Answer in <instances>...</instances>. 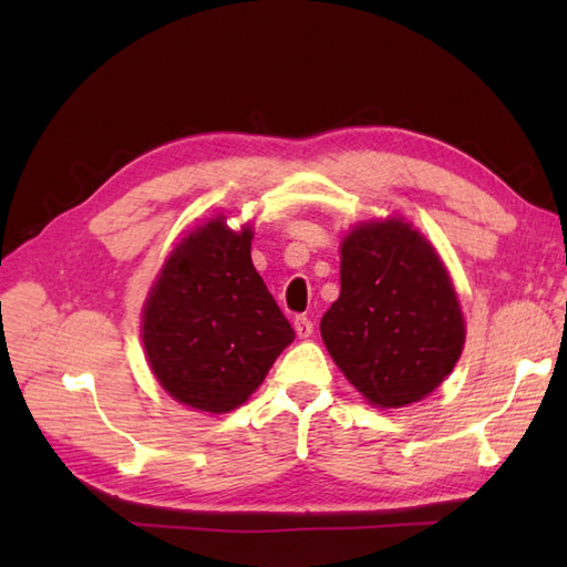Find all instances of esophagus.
<instances>
[{"mask_svg":"<svg viewBox=\"0 0 567 567\" xmlns=\"http://www.w3.org/2000/svg\"><path fill=\"white\" fill-rule=\"evenodd\" d=\"M295 331L299 339H309L311 333H315V323H311L309 317H297L295 319Z\"/></svg>","mask_w":567,"mask_h":567,"instance_id":"34e87169","label":"esophagus"}]
</instances>
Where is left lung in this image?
I'll return each instance as SVG.
<instances>
[{
    "label": "left lung",
    "mask_w": 567,
    "mask_h": 567,
    "mask_svg": "<svg viewBox=\"0 0 567 567\" xmlns=\"http://www.w3.org/2000/svg\"><path fill=\"white\" fill-rule=\"evenodd\" d=\"M321 339L370 404L424 400L465 346L463 311L436 248L402 219L355 226L341 244V295L321 319Z\"/></svg>",
    "instance_id": "obj_1"
}]
</instances>
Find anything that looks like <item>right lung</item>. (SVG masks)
Listing matches in <instances>:
<instances>
[{"label":"right lung","instance_id":"right-lung-1","mask_svg":"<svg viewBox=\"0 0 567 567\" xmlns=\"http://www.w3.org/2000/svg\"><path fill=\"white\" fill-rule=\"evenodd\" d=\"M250 226L224 216L187 234L143 307V348L161 388L199 412L226 414L260 388L295 341L250 260Z\"/></svg>","mask_w":567,"mask_h":567}]
</instances>
